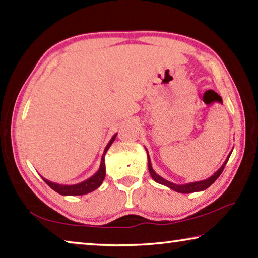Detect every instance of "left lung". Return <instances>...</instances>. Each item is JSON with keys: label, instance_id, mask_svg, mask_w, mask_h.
I'll list each match as a JSON object with an SVG mask.
<instances>
[{"label": "left lung", "instance_id": "obj_1", "mask_svg": "<svg viewBox=\"0 0 258 258\" xmlns=\"http://www.w3.org/2000/svg\"><path fill=\"white\" fill-rule=\"evenodd\" d=\"M231 154H232V151L230 152L228 158L225 159V161L223 163V165L221 166L220 168L217 169V171L213 174L211 177L206 178V180H203V181H198V182H191V183H186V184H175V183L173 182H169L167 180H165L164 177H161L160 175H158L155 171L154 168H152V165H151V160H150V157L149 154H148L147 151V156H148V168H149V173L151 177L154 178V181H156L157 183H159V184H163L165 186L169 187V189H172L176 192H180V194H191V192H198V191H204L206 190L207 187L211 186L214 182H215L218 176L221 175L222 172H223V169L225 167L226 163H228V160L230 158Z\"/></svg>", "mask_w": 258, "mask_h": 258}]
</instances>
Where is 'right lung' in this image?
I'll use <instances>...</instances> for the list:
<instances>
[{
  "mask_svg": "<svg viewBox=\"0 0 258 258\" xmlns=\"http://www.w3.org/2000/svg\"><path fill=\"white\" fill-rule=\"evenodd\" d=\"M116 135H117V133L113 135L110 141H109V143L107 145V147L104 148V151H103V155L101 158V163H100V167L97 171V173L93 174V175L87 178V180L80 182V183H76V184L68 185V184H59V183L51 182L49 180H46V178H44V177H42V178L44 180L46 184L51 187V189H53L55 192H58V194L62 195V196H82V195L90 194V192H92L95 189H98V187L102 184L104 177H106V164H104V156H106L108 149L112 145V142L115 141Z\"/></svg>",
  "mask_w": 258,
  "mask_h": 258,
  "instance_id": "add662e5",
  "label": "right lung"
}]
</instances>
